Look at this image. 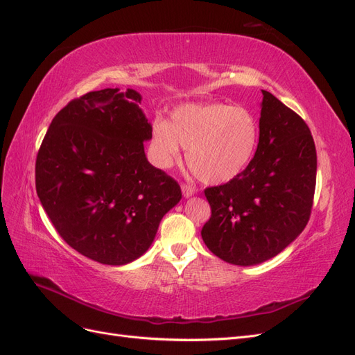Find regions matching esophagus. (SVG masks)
I'll list each match as a JSON object with an SVG mask.
<instances>
[{
    "label": "esophagus",
    "mask_w": 355,
    "mask_h": 355,
    "mask_svg": "<svg viewBox=\"0 0 355 355\" xmlns=\"http://www.w3.org/2000/svg\"><path fill=\"white\" fill-rule=\"evenodd\" d=\"M181 191H183L184 198H190L191 195H195V189L191 187L190 184H186V183L181 184Z\"/></svg>",
    "instance_id": "1"
}]
</instances>
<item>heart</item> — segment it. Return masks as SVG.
Listing matches in <instances>:
<instances>
[{
	"mask_svg": "<svg viewBox=\"0 0 355 355\" xmlns=\"http://www.w3.org/2000/svg\"><path fill=\"white\" fill-rule=\"evenodd\" d=\"M259 123L244 107L225 103L184 104L171 114V123H151V155L160 168L180 159V146L187 150V165L204 183L221 184L236 178L254 156Z\"/></svg>",
	"mask_w": 355,
	"mask_h": 355,
	"instance_id": "b5f03b06",
	"label": "heart"
}]
</instances>
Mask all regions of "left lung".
<instances>
[{
  "label": "left lung",
  "mask_w": 355,
  "mask_h": 355,
  "mask_svg": "<svg viewBox=\"0 0 355 355\" xmlns=\"http://www.w3.org/2000/svg\"><path fill=\"white\" fill-rule=\"evenodd\" d=\"M254 157L229 183L207 187L211 217L202 239L212 254L251 266L275 257L309 221L317 181V151L297 113L261 90Z\"/></svg>",
  "instance_id": "left-lung-1"
}]
</instances>
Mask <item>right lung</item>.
<instances>
[{"mask_svg": "<svg viewBox=\"0 0 355 355\" xmlns=\"http://www.w3.org/2000/svg\"><path fill=\"white\" fill-rule=\"evenodd\" d=\"M134 89H103L68 103L38 150L35 189L69 247L103 265L143 256L181 199L177 181L144 153L151 137Z\"/></svg>", "mask_w": 355, "mask_h": 355, "instance_id": "obj_1", "label": "right lung"}]
</instances>
